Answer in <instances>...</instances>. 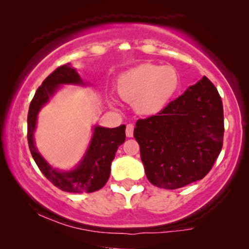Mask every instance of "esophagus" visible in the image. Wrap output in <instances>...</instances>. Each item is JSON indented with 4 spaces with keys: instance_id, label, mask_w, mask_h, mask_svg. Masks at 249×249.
I'll return each mask as SVG.
<instances>
[{
    "instance_id": "obj_1",
    "label": "esophagus",
    "mask_w": 249,
    "mask_h": 249,
    "mask_svg": "<svg viewBox=\"0 0 249 249\" xmlns=\"http://www.w3.org/2000/svg\"><path fill=\"white\" fill-rule=\"evenodd\" d=\"M125 135H127V137H132L134 136V124H127V127H125Z\"/></svg>"
}]
</instances>
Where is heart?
<instances>
[{"label": "heart", "mask_w": 249, "mask_h": 249, "mask_svg": "<svg viewBox=\"0 0 249 249\" xmlns=\"http://www.w3.org/2000/svg\"><path fill=\"white\" fill-rule=\"evenodd\" d=\"M179 83V74L173 67L146 63L120 74L117 90L137 111L153 114L161 111L175 96Z\"/></svg>", "instance_id": "heart-1"}]
</instances>
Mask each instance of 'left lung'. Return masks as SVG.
Here are the masks:
<instances>
[{
	"label": "left lung",
	"instance_id": "left-lung-1",
	"mask_svg": "<svg viewBox=\"0 0 249 249\" xmlns=\"http://www.w3.org/2000/svg\"><path fill=\"white\" fill-rule=\"evenodd\" d=\"M223 105L204 76L161 112L136 122L134 137L149 182L177 189L203 179L223 145Z\"/></svg>",
	"mask_w": 249,
	"mask_h": 249
}]
</instances>
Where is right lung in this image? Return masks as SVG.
<instances>
[{
    "label": "right lung",
    "instance_id": "obj_1",
    "mask_svg": "<svg viewBox=\"0 0 249 249\" xmlns=\"http://www.w3.org/2000/svg\"><path fill=\"white\" fill-rule=\"evenodd\" d=\"M61 85H85L76 69L70 63L61 66L53 71L42 86L36 90L35 96L30 102L28 118H27V138L33 159L35 160L40 171L54 186L68 193H93L101 189L108 180L111 173V163L115 153L125 139V125L117 128H103L95 125L93 137L87 152L77 165L70 171H61L47 163L34 142L37 115Z\"/></svg>",
    "mask_w": 249,
    "mask_h": 249
}]
</instances>
